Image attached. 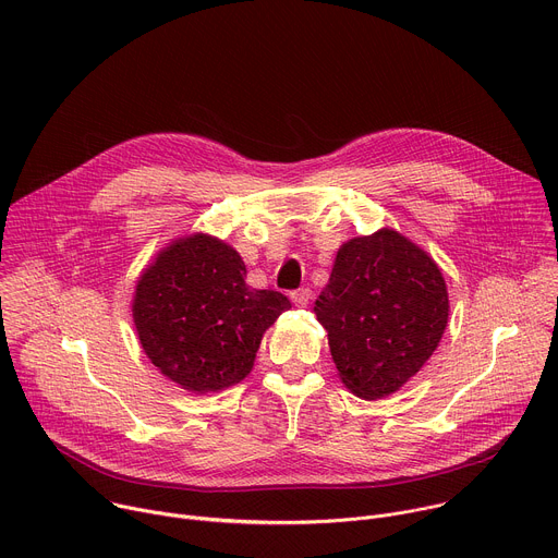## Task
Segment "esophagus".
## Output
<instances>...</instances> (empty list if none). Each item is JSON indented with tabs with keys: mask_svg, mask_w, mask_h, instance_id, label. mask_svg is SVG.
Listing matches in <instances>:
<instances>
[{
	"mask_svg": "<svg viewBox=\"0 0 558 558\" xmlns=\"http://www.w3.org/2000/svg\"><path fill=\"white\" fill-rule=\"evenodd\" d=\"M291 300H293L295 306H306L308 300H311V289H308V287H302V289L291 291Z\"/></svg>",
	"mask_w": 558,
	"mask_h": 558,
	"instance_id": "1",
	"label": "esophagus"
}]
</instances>
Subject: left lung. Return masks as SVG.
<instances>
[{"label": "left lung", "instance_id": "left-lung-1", "mask_svg": "<svg viewBox=\"0 0 558 558\" xmlns=\"http://www.w3.org/2000/svg\"><path fill=\"white\" fill-rule=\"evenodd\" d=\"M313 311L347 388L379 400L437 349L448 323V291L426 252L381 229L340 247Z\"/></svg>", "mask_w": 558, "mask_h": 558}]
</instances>
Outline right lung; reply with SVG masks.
I'll use <instances>...</instances> for the list:
<instances>
[{
  "label": "right lung",
  "instance_id": "obj_1",
  "mask_svg": "<svg viewBox=\"0 0 558 558\" xmlns=\"http://www.w3.org/2000/svg\"><path fill=\"white\" fill-rule=\"evenodd\" d=\"M243 258L211 235L177 241L143 271L134 325L143 351L187 390L209 392L241 381L263 333L291 306L274 289H252Z\"/></svg>",
  "mask_w": 558,
  "mask_h": 558
}]
</instances>
